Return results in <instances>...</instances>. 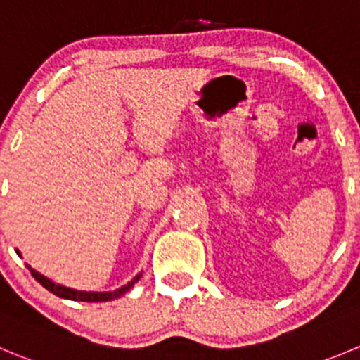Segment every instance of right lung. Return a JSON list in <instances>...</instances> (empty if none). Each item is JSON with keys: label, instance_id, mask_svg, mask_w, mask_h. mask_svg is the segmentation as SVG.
<instances>
[{"label": "right lung", "instance_id": "add662e5", "mask_svg": "<svg viewBox=\"0 0 360 360\" xmlns=\"http://www.w3.org/2000/svg\"><path fill=\"white\" fill-rule=\"evenodd\" d=\"M17 255H20L19 251H17ZM30 272H32V276L35 277L37 281H39L40 285L44 286L46 290H49L51 293H54V295L61 297V299H68V300H79V302H108V300H115L118 299L120 295H123L125 292H129V290L132 288V286L136 285L139 281V277L143 276L141 272L138 274V276L134 277V279H131L127 285H123L122 288L115 290V292H79V290H74V288H67V286H61V285H56V283H53L51 279H47L46 276H42L40 272H37V270H33L32 266L28 265Z\"/></svg>", "mask_w": 360, "mask_h": 360}]
</instances>
